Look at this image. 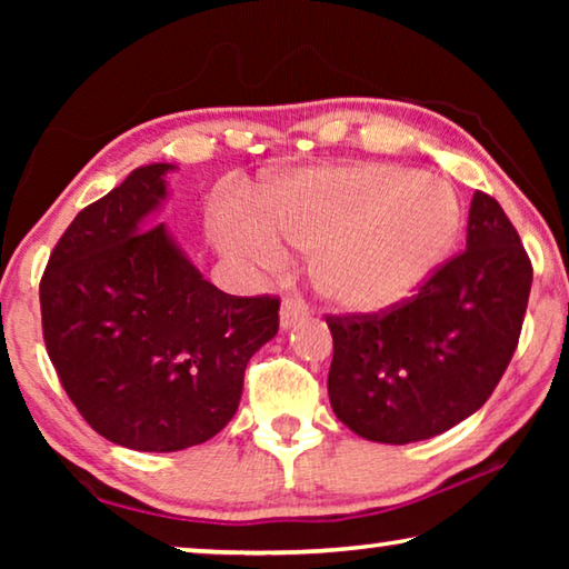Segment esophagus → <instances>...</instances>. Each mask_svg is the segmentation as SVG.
I'll use <instances>...</instances> for the list:
<instances>
[{"label": "esophagus", "mask_w": 569, "mask_h": 569, "mask_svg": "<svg viewBox=\"0 0 569 569\" xmlns=\"http://www.w3.org/2000/svg\"><path fill=\"white\" fill-rule=\"evenodd\" d=\"M306 319H308V308L301 301H296V298H286L281 303V329L283 331L293 329V326L303 323Z\"/></svg>", "instance_id": "34e87169"}]
</instances>
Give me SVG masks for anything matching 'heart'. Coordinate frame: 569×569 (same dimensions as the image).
Here are the masks:
<instances>
[{
  "instance_id": "1",
  "label": "heart",
  "mask_w": 569,
  "mask_h": 569,
  "mask_svg": "<svg viewBox=\"0 0 569 569\" xmlns=\"http://www.w3.org/2000/svg\"><path fill=\"white\" fill-rule=\"evenodd\" d=\"M226 253L263 268L286 261L281 240L313 250L311 276L326 301L381 313L407 301L457 246L461 203L447 182L397 162L306 168L258 200V223L220 210Z\"/></svg>"
}]
</instances>
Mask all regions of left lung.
Listing matches in <instances>:
<instances>
[{
    "mask_svg": "<svg viewBox=\"0 0 569 569\" xmlns=\"http://www.w3.org/2000/svg\"><path fill=\"white\" fill-rule=\"evenodd\" d=\"M532 263L502 206L475 192L467 250L383 316L331 319L329 399L353 435L411 445L492 397L522 331Z\"/></svg>",
    "mask_w": 569,
    "mask_h": 569,
    "instance_id": "1",
    "label": "left lung"
}]
</instances>
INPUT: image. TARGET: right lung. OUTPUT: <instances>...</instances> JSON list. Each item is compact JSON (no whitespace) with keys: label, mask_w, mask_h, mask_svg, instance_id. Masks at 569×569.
<instances>
[{"label":"right lung","mask_w":569,"mask_h":569,"mask_svg":"<svg viewBox=\"0 0 569 569\" xmlns=\"http://www.w3.org/2000/svg\"><path fill=\"white\" fill-rule=\"evenodd\" d=\"M172 162L134 168L54 246L40 286L47 353L112 445L180 451L236 417L246 366L278 333V298L206 281L158 213Z\"/></svg>","instance_id":"add662e5"}]
</instances>
